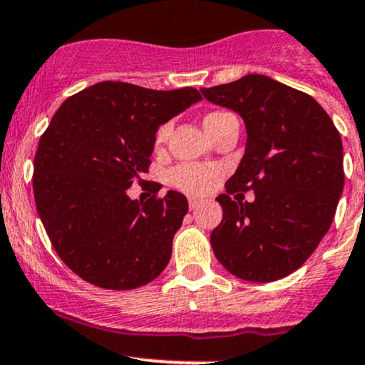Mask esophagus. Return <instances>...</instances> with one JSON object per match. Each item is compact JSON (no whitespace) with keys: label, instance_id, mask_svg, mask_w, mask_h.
I'll list each match as a JSON object with an SVG mask.
<instances>
[{"label":"esophagus","instance_id":"obj_1","mask_svg":"<svg viewBox=\"0 0 365 365\" xmlns=\"http://www.w3.org/2000/svg\"><path fill=\"white\" fill-rule=\"evenodd\" d=\"M199 206H201V201H197V199H189V207L192 211L199 210Z\"/></svg>","mask_w":365,"mask_h":365}]
</instances>
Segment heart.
Listing matches in <instances>:
<instances>
[{"instance_id": "heart-1", "label": "heart", "mask_w": 365, "mask_h": 365, "mask_svg": "<svg viewBox=\"0 0 365 365\" xmlns=\"http://www.w3.org/2000/svg\"><path fill=\"white\" fill-rule=\"evenodd\" d=\"M227 115V112H211L206 118L202 119L204 128H210L215 121H218L220 118ZM170 133V124H163L158 131H155L154 143L155 147L163 145L164 140L168 138ZM170 183L176 187L178 190L185 192L190 195H204L211 190L213 183L218 178V171L211 166H204V164H178L170 171Z\"/></svg>"}]
</instances>
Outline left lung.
Instances as JSON below:
<instances>
[{
	"label": "left lung",
	"mask_w": 365,
	"mask_h": 365,
	"mask_svg": "<svg viewBox=\"0 0 365 365\" xmlns=\"http://www.w3.org/2000/svg\"><path fill=\"white\" fill-rule=\"evenodd\" d=\"M237 112L246 150L227 182L222 223L211 232L218 262L235 277L272 282L298 270L329 230L345 185L339 131L315 98L262 74L201 88ZM253 190V203L234 202ZM241 195V194H239Z\"/></svg>",
	"instance_id": "obj_1"
}]
</instances>
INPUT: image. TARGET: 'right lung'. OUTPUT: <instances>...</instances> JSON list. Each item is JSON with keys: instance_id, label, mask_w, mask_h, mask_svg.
<instances>
[{"instance_id": "add662e5", "label": "right lung", "mask_w": 365, "mask_h": 365, "mask_svg": "<svg viewBox=\"0 0 365 365\" xmlns=\"http://www.w3.org/2000/svg\"><path fill=\"white\" fill-rule=\"evenodd\" d=\"M201 98L195 88L102 81L67 98L51 118L34 155V201L53 250L86 282L135 289L166 268L187 197L155 192L138 202L128 189L149 183L142 176L158 128Z\"/></svg>"}]
</instances>
